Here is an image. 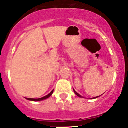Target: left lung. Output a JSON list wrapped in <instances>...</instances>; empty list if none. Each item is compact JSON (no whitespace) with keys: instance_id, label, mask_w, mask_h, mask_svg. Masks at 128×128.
Listing matches in <instances>:
<instances>
[{"instance_id":"left-lung-1","label":"left lung","mask_w":128,"mask_h":128,"mask_svg":"<svg viewBox=\"0 0 128 128\" xmlns=\"http://www.w3.org/2000/svg\"><path fill=\"white\" fill-rule=\"evenodd\" d=\"M74 92H75V94H76V95L77 96H79V97H80V98H81V96H80V95H79V94H78V93H77V92H76V91L74 90ZM99 96H97V97H95V98H98Z\"/></svg>"}]
</instances>
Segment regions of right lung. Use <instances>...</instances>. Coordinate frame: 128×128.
<instances>
[{"label":"right lung","instance_id":"obj_1","mask_svg":"<svg viewBox=\"0 0 128 128\" xmlns=\"http://www.w3.org/2000/svg\"><path fill=\"white\" fill-rule=\"evenodd\" d=\"M53 90L51 91L50 93H49L48 95L46 96H44V97L43 98H38V99H33V98H26V100H30V101H34V102H38V101H42V100H46V99L48 98H49L50 96H51V95H52V94L53 93Z\"/></svg>","mask_w":128,"mask_h":128}]
</instances>
